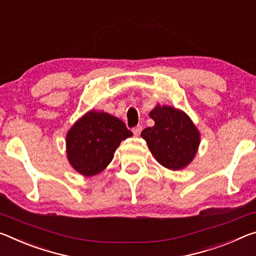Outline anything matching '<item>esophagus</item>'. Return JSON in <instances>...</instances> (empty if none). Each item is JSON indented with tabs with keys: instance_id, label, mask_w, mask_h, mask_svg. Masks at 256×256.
I'll list each match as a JSON object with an SVG mask.
<instances>
[{
	"instance_id": "obj_1",
	"label": "esophagus",
	"mask_w": 256,
	"mask_h": 256,
	"mask_svg": "<svg viewBox=\"0 0 256 256\" xmlns=\"http://www.w3.org/2000/svg\"><path fill=\"white\" fill-rule=\"evenodd\" d=\"M142 130H143V127H142V126H140V124L132 128V132H134V135H135V136H140Z\"/></svg>"
}]
</instances>
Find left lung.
Here are the masks:
<instances>
[{"mask_svg": "<svg viewBox=\"0 0 256 256\" xmlns=\"http://www.w3.org/2000/svg\"><path fill=\"white\" fill-rule=\"evenodd\" d=\"M153 127L145 128L140 136L161 166L180 170L194 158L200 145V132L190 116L178 108L156 106L150 112Z\"/></svg>", "mask_w": 256, "mask_h": 256, "instance_id": "1", "label": "left lung"}]
</instances>
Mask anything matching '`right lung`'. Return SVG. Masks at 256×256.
Segmentation results:
<instances>
[{
	"instance_id": "right-lung-1",
	"label": "right lung",
	"mask_w": 256,
	"mask_h": 256,
	"mask_svg": "<svg viewBox=\"0 0 256 256\" xmlns=\"http://www.w3.org/2000/svg\"><path fill=\"white\" fill-rule=\"evenodd\" d=\"M132 136L120 119L92 110L66 134L68 160L79 174L92 177L106 169L121 142Z\"/></svg>"
}]
</instances>
